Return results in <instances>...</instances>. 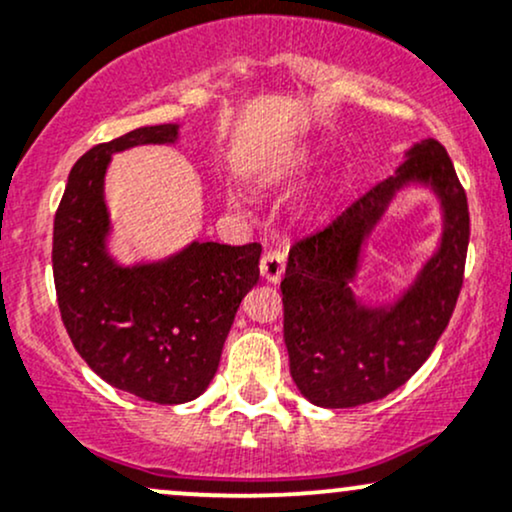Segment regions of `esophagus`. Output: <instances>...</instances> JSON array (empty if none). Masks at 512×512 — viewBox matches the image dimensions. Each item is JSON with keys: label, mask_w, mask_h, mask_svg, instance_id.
<instances>
[{"label": "esophagus", "mask_w": 512, "mask_h": 512, "mask_svg": "<svg viewBox=\"0 0 512 512\" xmlns=\"http://www.w3.org/2000/svg\"><path fill=\"white\" fill-rule=\"evenodd\" d=\"M284 269H286V252L281 248H274V250H267L262 255V262H260V272L267 281H272V284H279L281 276H284Z\"/></svg>", "instance_id": "34e87169"}]
</instances>
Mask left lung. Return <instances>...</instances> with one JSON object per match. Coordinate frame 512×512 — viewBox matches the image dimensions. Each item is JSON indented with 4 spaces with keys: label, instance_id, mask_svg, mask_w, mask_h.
<instances>
[{
    "label": "left lung",
    "instance_id": "1",
    "mask_svg": "<svg viewBox=\"0 0 512 512\" xmlns=\"http://www.w3.org/2000/svg\"><path fill=\"white\" fill-rule=\"evenodd\" d=\"M431 181L446 204V236L417 286L395 309L368 311L348 289L362 238L397 186ZM469 245V207L448 151L424 139L325 226L291 245L284 293V342L291 378L317 407L344 409L383 399L416 373L448 327L460 298Z\"/></svg>",
    "mask_w": 512,
    "mask_h": 512
}]
</instances>
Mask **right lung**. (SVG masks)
<instances>
[{"instance_id":"1","label":"right lung","mask_w":512,"mask_h":512,"mask_svg":"<svg viewBox=\"0 0 512 512\" xmlns=\"http://www.w3.org/2000/svg\"><path fill=\"white\" fill-rule=\"evenodd\" d=\"M178 139L175 125L139 127L93 146L69 173L52 228L62 322L105 383L156 404L207 390L238 305L260 279V243H192L173 260L117 267L105 255L103 175L110 154Z\"/></svg>"}]
</instances>
